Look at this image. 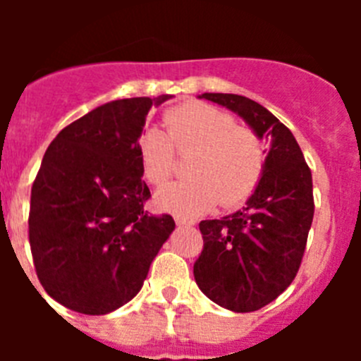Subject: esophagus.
<instances>
[{
    "mask_svg": "<svg viewBox=\"0 0 361 361\" xmlns=\"http://www.w3.org/2000/svg\"><path fill=\"white\" fill-rule=\"evenodd\" d=\"M175 222H177L178 226H193V224H195V220H193V219H188V216H180V215L175 216Z\"/></svg>",
    "mask_w": 361,
    "mask_h": 361,
    "instance_id": "34e87169",
    "label": "esophagus"
}]
</instances>
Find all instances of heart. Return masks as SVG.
Segmentation results:
<instances>
[{
	"label": "heart",
	"mask_w": 361,
	"mask_h": 361,
	"mask_svg": "<svg viewBox=\"0 0 361 361\" xmlns=\"http://www.w3.org/2000/svg\"><path fill=\"white\" fill-rule=\"evenodd\" d=\"M166 133L145 130L137 142L145 178L164 186L175 173L178 155H190L191 178L166 186L157 193L162 209L178 215H200L220 204L238 208L253 195L264 168L266 149L260 137L237 119L212 106L188 101L164 114Z\"/></svg>",
	"instance_id": "1"
}]
</instances>
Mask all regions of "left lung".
<instances>
[{"mask_svg": "<svg viewBox=\"0 0 361 361\" xmlns=\"http://www.w3.org/2000/svg\"><path fill=\"white\" fill-rule=\"evenodd\" d=\"M271 139L262 178L240 212L199 224L204 247L193 266L200 291L235 312L262 309L291 286L314 215L304 153L269 110L235 94H202Z\"/></svg>", "mask_w": 361, "mask_h": 361, "instance_id": "left-lung-1", "label": "left lung"}]
</instances>
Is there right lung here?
<instances>
[{"label":"right lung","mask_w":361,"mask_h":361,"mask_svg":"<svg viewBox=\"0 0 361 361\" xmlns=\"http://www.w3.org/2000/svg\"><path fill=\"white\" fill-rule=\"evenodd\" d=\"M119 99L57 133L32 184L28 240L37 279L56 302L106 314L141 291L175 222L145 209L137 142L153 104Z\"/></svg>","instance_id":"obj_1"}]
</instances>
